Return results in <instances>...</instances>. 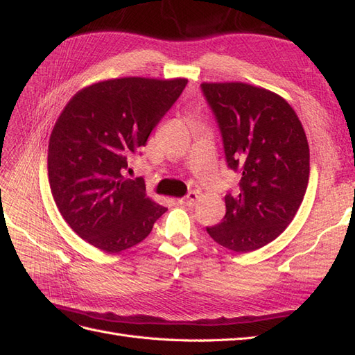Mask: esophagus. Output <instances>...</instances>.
Returning a JSON list of instances; mask_svg holds the SVG:
<instances>
[{
  "instance_id": "esophagus-1",
  "label": "esophagus",
  "mask_w": 355,
  "mask_h": 355,
  "mask_svg": "<svg viewBox=\"0 0 355 355\" xmlns=\"http://www.w3.org/2000/svg\"><path fill=\"white\" fill-rule=\"evenodd\" d=\"M197 200H198L197 192H189V194H188L187 197L178 200V202H179V204H185V206H194V204L197 202Z\"/></svg>"
}]
</instances>
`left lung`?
Instances as JSON below:
<instances>
[{"instance_id": "obj_1", "label": "left lung", "mask_w": 355, "mask_h": 355, "mask_svg": "<svg viewBox=\"0 0 355 355\" xmlns=\"http://www.w3.org/2000/svg\"><path fill=\"white\" fill-rule=\"evenodd\" d=\"M216 118L227 164L240 188L225 196L227 213L207 228L218 244L253 252L280 235L304 200L309 146L302 123L286 99L245 83H202Z\"/></svg>"}]
</instances>
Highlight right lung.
Returning <instances> with one entry per match:
<instances>
[{
    "label": "right lung",
    "instance_id": "obj_1",
    "mask_svg": "<svg viewBox=\"0 0 355 355\" xmlns=\"http://www.w3.org/2000/svg\"><path fill=\"white\" fill-rule=\"evenodd\" d=\"M188 80L124 77L94 83L67 103L53 127L47 170L53 198L83 240L120 253L145 240L167 209L142 178L124 179L127 159L173 106Z\"/></svg>",
    "mask_w": 355,
    "mask_h": 355
}]
</instances>
